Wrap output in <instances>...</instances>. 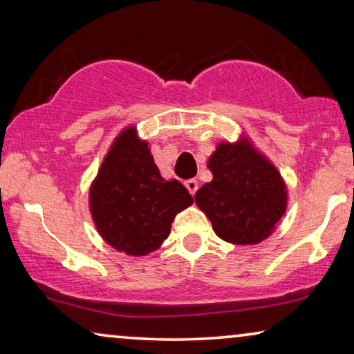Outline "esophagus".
Instances as JSON below:
<instances>
[{
    "instance_id": "1",
    "label": "esophagus",
    "mask_w": 354,
    "mask_h": 354,
    "mask_svg": "<svg viewBox=\"0 0 354 354\" xmlns=\"http://www.w3.org/2000/svg\"><path fill=\"white\" fill-rule=\"evenodd\" d=\"M185 187H187V190L192 193V195H195L198 190V180L196 178H190V180L185 182Z\"/></svg>"
}]
</instances>
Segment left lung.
Returning <instances> with one entry per match:
<instances>
[{
  "instance_id": "obj_1",
  "label": "left lung",
  "mask_w": 354,
  "mask_h": 354,
  "mask_svg": "<svg viewBox=\"0 0 354 354\" xmlns=\"http://www.w3.org/2000/svg\"><path fill=\"white\" fill-rule=\"evenodd\" d=\"M212 180L195 201L222 240L254 245L268 239L283 216L287 192L272 164L248 143H221L207 162Z\"/></svg>"
}]
</instances>
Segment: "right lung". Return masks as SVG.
I'll return each mask as SVG.
<instances>
[{
	"mask_svg": "<svg viewBox=\"0 0 354 354\" xmlns=\"http://www.w3.org/2000/svg\"><path fill=\"white\" fill-rule=\"evenodd\" d=\"M193 203L178 180H164L135 129L115 138L90 190V209L101 236L118 251L145 256L171 234L177 212Z\"/></svg>",
	"mask_w": 354,
	"mask_h": 354,
	"instance_id": "add662e5",
	"label": "right lung"
}]
</instances>
